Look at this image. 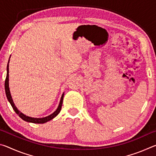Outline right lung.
<instances>
[{
	"label": "right lung",
	"mask_w": 156,
	"mask_h": 156,
	"mask_svg": "<svg viewBox=\"0 0 156 156\" xmlns=\"http://www.w3.org/2000/svg\"><path fill=\"white\" fill-rule=\"evenodd\" d=\"M10 57H11V56H10ZM10 57H9V58H10ZM9 61H8V63H7V76H6V79H5V94H6L7 98V100H8V101L9 102V103L11 104L12 108L14 110V112L16 113L17 114L19 115V117L20 118H22L23 120H25L27 122H32V123H36V124L45 123V122H48V121L52 120L53 118H54L55 117H56V116L60 113V110H61L63 97H64V93H63L62 95L61 98H60V103L58 105V108H57V109L55 111L54 113H51V115H49L48 116H46V117L40 118L30 117V116H27V115H26L25 114H23L22 112H20V111H19L17 109V107H16L14 101H13L12 97L11 96V93H10V91H9Z\"/></svg>",
	"instance_id": "obj_1"
}]
</instances>
